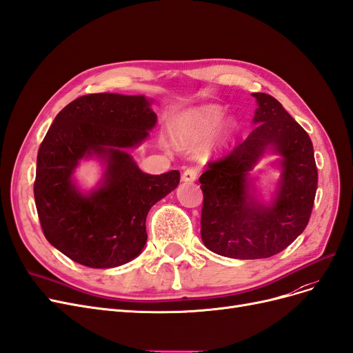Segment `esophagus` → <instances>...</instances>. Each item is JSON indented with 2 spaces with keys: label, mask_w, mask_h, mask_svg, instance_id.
<instances>
[{
  "label": "esophagus",
  "mask_w": 353,
  "mask_h": 353,
  "mask_svg": "<svg viewBox=\"0 0 353 353\" xmlns=\"http://www.w3.org/2000/svg\"><path fill=\"white\" fill-rule=\"evenodd\" d=\"M196 176H198V172L194 168H188L186 172L181 174V180L183 181H194L196 180Z\"/></svg>",
  "instance_id": "esophagus-1"
}]
</instances>
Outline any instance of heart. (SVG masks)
<instances>
[{"instance_id": "heart-1", "label": "heart", "mask_w": 353, "mask_h": 353, "mask_svg": "<svg viewBox=\"0 0 353 353\" xmlns=\"http://www.w3.org/2000/svg\"><path fill=\"white\" fill-rule=\"evenodd\" d=\"M225 117V109L219 104H202L181 113L173 128V135L180 145H199L210 139ZM218 131L214 142L208 148V155L223 154L236 135V123L225 121Z\"/></svg>"}]
</instances>
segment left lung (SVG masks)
Wrapping results in <instances>:
<instances>
[{
  "label": "left lung",
  "mask_w": 353,
  "mask_h": 353,
  "mask_svg": "<svg viewBox=\"0 0 353 353\" xmlns=\"http://www.w3.org/2000/svg\"><path fill=\"white\" fill-rule=\"evenodd\" d=\"M256 128L225 159L208 164L201 176V236L206 249L231 259H266L285 250L301 234L317 190V167L308 134L282 104L253 93ZM276 154V188L265 197L254 167ZM260 172V170H259Z\"/></svg>",
  "instance_id": "left-lung-1"
}]
</instances>
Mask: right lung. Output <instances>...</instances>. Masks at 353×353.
Wrapping results in <instances>:
<instances>
[{
  "label": "right lung",
  "instance_id": "right-lung-1",
  "mask_svg": "<svg viewBox=\"0 0 353 353\" xmlns=\"http://www.w3.org/2000/svg\"><path fill=\"white\" fill-rule=\"evenodd\" d=\"M151 104L117 93L78 97L57 114L39 148L37 215L46 240L77 263L109 269L138 257L151 206L179 186L177 170L147 174L129 154L157 125ZM88 159L101 163L102 174L83 190L74 172Z\"/></svg>",
  "mask_w": 353,
  "mask_h": 353
}]
</instances>
